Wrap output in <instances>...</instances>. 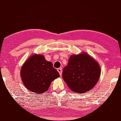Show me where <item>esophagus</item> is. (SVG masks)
Wrapping results in <instances>:
<instances>
[{
  "instance_id": "1",
  "label": "esophagus",
  "mask_w": 121,
  "mask_h": 121,
  "mask_svg": "<svg viewBox=\"0 0 121 121\" xmlns=\"http://www.w3.org/2000/svg\"><path fill=\"white\" fill-rule=\"evenodd\" d=\"M57 71L59 73V74H60V76H61V75H62V69H61V68H58L57 69Z\"/></svg>"
}]
</instances>
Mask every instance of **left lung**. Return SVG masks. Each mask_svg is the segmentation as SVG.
I'll use <instances>...</instances> for the list:
<instances>
[{
    "instance_id": "obj_1",
    "label": "left lung",
    "mask_w": 121,
    "mask_h": 121,
    "mask_svg": "<svg viewBox=\"0 0 121 121\" xmlns=\"http://www.w3.org/2000/svg\"><path fill=\"white\" fill-rule=\"evenodd\" d=\"M99 63L86 52L73 54L64 68L62 78L73 92L84 93L95 86L100 78Z\"/></svg>"
}]
</instances>
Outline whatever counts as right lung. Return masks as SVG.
Instances as JSON below:
<instances>
[{
  "label": "right lung",
  "mask_w": 121,
  "mask_h": 121,
  "mask_svg": "<svg viewBox=\"0 0 121 121\" xmlns=\"http://www.w3.org/2000/svg\"><path fill=\"white\" fill-rule=\"evenodd\" d=\"M20 77L26 88L38 95L48 90L51 83L60 75L44 56L33 54L21 67Z\"/></svg>",
  "instance_id": "1"
}]
</instances>
